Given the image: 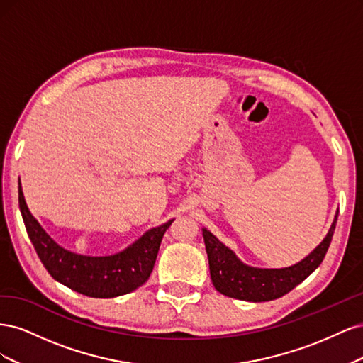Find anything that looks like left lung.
<instances>
[{
	"mask_svg": "<svg viewBox=\"0 0 363 363\" xmlns=\"http://www.w3.org/2000/svg\"><path fill=\"white\" fill-rule=\"evenodd\" d=\"M337 212L323 242L303 260L286 268H257L240 260L233 250L225 247L213 233L203 228V238L208 259L211 279L218 292L230 298L262 303L271 301L292 291L296 284L306 280L321 265L325 252L330 247Z\"/></svg>",
	"mask_w": 363,
	"mask_h": 363,
	"instance_id": "obj_1",
	"label": "left lung"
}]
</instances>
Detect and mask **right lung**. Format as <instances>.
I'll return each mask as SVG.
<instances>
[{"mask_svg": "<svg viewBox=\"0 0 363 363\" xmlns=\"http://www.w3.org/2000/svg\"><path fill=\"white\" fill-rule=\"evenodd\" d=\"M18 194L19 211L28 238L43 267L54 280L94 298H113L142 286L155 268L162 238L174 221L169 219L168 223L147 230L133 244L116 255L84 256L59 245L28 211L21 186Z\"/></svg>", "mask_w": 363, "mask_h": 363, "instance_id": "obj_1", "label": "right lung"}]
</instances>
